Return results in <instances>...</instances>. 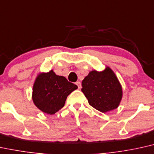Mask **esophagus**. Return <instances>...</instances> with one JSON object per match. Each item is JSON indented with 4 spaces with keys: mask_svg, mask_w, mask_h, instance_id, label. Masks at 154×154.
<instances>
[{
    "mask_svg": "<svg viewBox=\"0 0 154 154\" xmlns=\"http://www.w3.org/2000/svg\"><path fill=\"white\" fill-rule=\"evenodd\" d=\"M76 85H77V87H78V89H81L82 88V85H81V82H76Z\"/></svg>",
    "mask_w": 154,
    "mask_h": 154,
    "instance_id": "34e87169",
    "label": "esophagus"
}]
</instances>
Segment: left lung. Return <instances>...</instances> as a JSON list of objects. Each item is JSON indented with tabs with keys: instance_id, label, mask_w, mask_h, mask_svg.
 I'll return each mask as SVG.
<instances>
[{
	"instance_id": "left-lung-1",
	"label": "left lung",
	"mask_w": 154,
	"mask_h": 154,
	"mask_svg": "<svg viewBox=\"0 0 154 154\" xmlns=\"http://www.w3.org/2000/svg\"><path fill=\"white\" fill-rule=\"evenodd\" d=\"M82 86L89 104L104 113L117 108L123 97L121 84L108 66L100 72L90 71L82 80Z\"/></svg>"
}]
</instances>
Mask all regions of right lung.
<instances>
[{
  "label": "right lung",
  "mask_w": 154,
  "mask_h": 154,
  "mask_svg": "<svg viewBox=\"0 0 154 154\" xmlns=\"http://www.w3.org/2000/svg\"><path fill=\"white\" fill-rule=\"evenodd\" d=\"M77 89V85L53 70L40 72L33 85L32 100L41 111L53 115L64 107L67 96Z\"/></svg>",
  "instance_id": "1"
}]
</instances>
